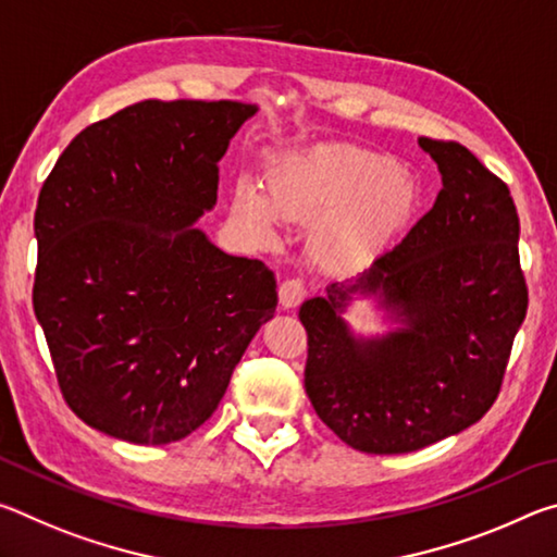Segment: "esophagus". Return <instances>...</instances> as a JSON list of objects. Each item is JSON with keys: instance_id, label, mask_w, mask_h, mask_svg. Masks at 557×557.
I'll use <instances>...</instances> for the list:
<instances>
[{"instance_id": "34e87169", "label": "esophagus", "mask_w": 557, "mask_h": 557, "mask_svg": "<svg viewBox=\"0 0 557 557\" xmlns=\"http://www.w3.org/2000/svg\"><path fill=\"white\" fill-rule=\"evenodd\" d=\"M277 295H280V307L282 309H292V307H297L299 301L307 297V287H305V282H301V280L292 277V280L282 282L280 289H277Z\"/></svg>"}]
</instances>
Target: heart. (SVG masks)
I'll use <instances>...</instances> for the list:
<instances>
[{"mask_svg":"<svg viewBox=\"0 0 557 557\" xmlns=\"http://www.w3.org/2000/svg\"><path fill=\"white\" fill-rule=\"evenodd\" d=\"M414 203L418 184L388 154L344 143L280 157L265 191L240 178L231 196L235 219L260 238H272L280 219H324L314 231V250L338 270L363 268L379 258L408 223Z\"/></svg>","mask_w":557,"mask_h":557,"instance_id":"heart-1","label":"heart"}]
</instances>
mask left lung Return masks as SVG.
Listing matches in <instances>:
<instances>
[{
    "mask_svg": "<svg viewBox=\"0 0 557 557\" xmlns=\"http://www.w3.org/2000/svg\"><path fill=\"white\" fill-rule=\"evenodd\" d=\"M418 145L442 176L435 206L369 270L299 307L309 400L366 455H408L482 420L528 309L508 186L467 147ZM358 298L372 301L383 333L347 324Z\"/></svg>",
    "mask_w": 557,
    "mask_h": 557,
    "instance_id": "obj_1",
    "label": "left lung"
}]
</instances>
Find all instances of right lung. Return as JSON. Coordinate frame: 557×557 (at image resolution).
I'll use <instances>...</instances> for the list:
<instances>
[{
	"label": "right lung",
	"instance_id": "right-lung-1",
	"mask_svg": "<svg viewBox=\"0 0 557 557\" xmlns=\"http://www.w3.org/2000/svg\"><path fill=\"white\" fill-rule=\"evenodd\" d=\"M258 106L143 100L81 132L34 215V312L71 410L132 445H169L219 408L277 307L260 260L211 243L219 162Z\"/></svg>",
	"mask_w": 557,
	"mask_h": 557
}]
</instances>
